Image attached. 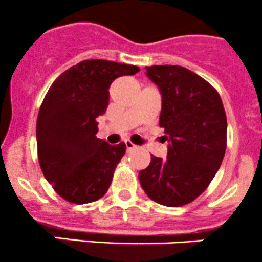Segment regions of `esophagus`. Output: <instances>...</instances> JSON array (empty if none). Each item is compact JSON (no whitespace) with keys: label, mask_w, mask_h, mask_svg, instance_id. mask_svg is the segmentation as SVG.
<instances>
[{"label":"esophagus","mask_w":262,"mask_h":262,"mask_svg":"<svg viewBox=\"0 0 262 262\" xmlns=\"http://www.w3.org/2000/svg\"><path fill=\"white\" fill-rule=\"evenodd\" d=\"M124 143H125V147H126V150H128V152H130L132 149H134V148H136V146H134L133 143H132L130 141H125L124 142Z\"/></svg>","instance_id":"1"}]
</instances>
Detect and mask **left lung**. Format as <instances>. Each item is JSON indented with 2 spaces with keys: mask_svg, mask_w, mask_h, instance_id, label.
<instances>
[{
  "mask_svg": "<svg viewBox=\"0 0 262 262\" xmlns=\"http://www.w3.org/2000/svg\"><path fill=\"white\" fill-rule=\"evenodd\" d=\"M162 95L160 126L167 158L152 155L139 182L153 202L182 207L196 199L221 167L227 147V116L209 82L181 66L146 67Z\"/></svg>",
  "mask_w": 262,
  "mask_h": 262,
  "instance_id": "8db88e82",
  "label": "left lung"
}]
</instances>
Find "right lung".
Wrapping results in <instances>:
<instances>
[{"mask_svg": "<svg viewBox=\"0 0 262 262\" xmlns=\"http://www.w3.org/2000/svg\"><path fill=\"white\" fill-rule=\"evenodd\" d=\"M137 72V66L82 60L47 92L36 120L38 158L44 178L67 202H96L109 189L126 147L97 138L96 119L106 112L112 82Z\"/></svg>", "mask_w": 262, "mask_h": 262, "instance_id": "add662e5", "label": "right lung"}]
</instances>
